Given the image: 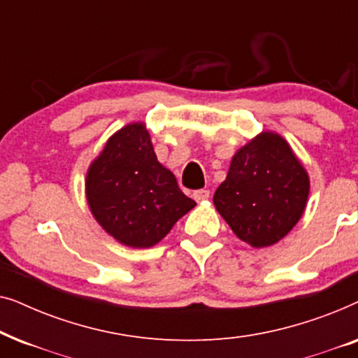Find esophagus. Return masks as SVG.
Here are the masks:
<instances>
[{
	"label": "esophagus",
	"mask_w": 358,
	"mask_h": 358,
	"mask_svg": "<svg viewBox=\"0 0 358 358\" xmlns=\"http://www.w3.org/2000/svg\"><path fill=\"white\" fill-rule=\"evenodd\" d=\"M208 197H210V192H208V190H205V189H199V190H195V192H194V199L197 200V202H203V200H208Z\"/></svg>",
	"instance_id": "esophagus-1"
}]
</instances>
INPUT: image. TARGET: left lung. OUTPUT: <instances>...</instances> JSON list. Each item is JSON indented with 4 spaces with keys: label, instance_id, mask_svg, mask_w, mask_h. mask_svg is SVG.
<instances>
[{
    "label": "left lung",
    "instance_id": "8db88e82",
    "mask_svg": "<svg viewBox=\"0 0 358 358\" xmlns=\"http://www.w3.org/2000/svg\"><path fill=\"white\" fill-rule=\"evenodd\" d=\"M310 176L280 134L262 130L233 155L213 205L251 248L277 244L305 213Z\"/></svg>",
    "mask_w": 358,
    "mask_h": 358
}]
</instances>
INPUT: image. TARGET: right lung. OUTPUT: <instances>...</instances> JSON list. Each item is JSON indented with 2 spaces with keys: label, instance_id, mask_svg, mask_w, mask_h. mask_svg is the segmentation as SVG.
Segmentation results:
<instances>
[{
  "label": "right lung",
  "instance_id": "right-lung-1",
  "mask_svg": "<svg viewBox=\"0 0 358 358\" xmlns=\"http://www.w3.org/2000/svg\"><path fill=\"white\" fill-rule=\"evenodd\" d=\"M85 192L92 217L117 243L153 248L195 202L156 158L145 122L112 134L86 171Z\"/></svg>",
  "mask_w": 358,
  "mask_h": 358
}]
</instances>
